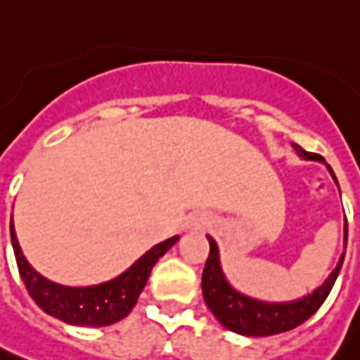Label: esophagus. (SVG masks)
<instances>
[{"mask_svg": "<svg viewBox=\"0 0 360 360\" xmlns=\"http://www.w3.org/2000/svg\"><path fill=\"white\" fill-rule=\"evenodd\" d=\"M207 225H209V219L205 217V215H195L189 221V227H193V229H203Z\"/></svg>", "mask_w": 360, "mask_h": 360, "instance_id": "34e87169", "label": "esophagus"}]
</instances>
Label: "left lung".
I'll list each match as a JSON object with an SVG mask.
<instances>
[{"label":"left lung","mask_w":360,"mask_h":360,"mask_svg":"<svg viewBox=\"0 0 360 360\" xmlns=\"http://www.w3.org/2000/svg\"><path fill=\"white\" fill-rule=\"evenodd\" d=\"M292 149L297 151V155L301 159L319 161V163L327 165L323 157L309 153V151L301 149L299 145H292ZM327 169L330 177L337 183V187H339V181L335 177L330 165H327ZM347 233L349 231H347V219H345V237H342L345 249H347ZM207 239H209L211 251L207 257L203 279H201L205 303L223 327L237 333V335H243V337H269V335H279V333L303 325L304 321L315 315L319 307L325 303V299L328 297V292H330L335 281L341 273L342 261H345V251H342L337 266L330 271L327 279L323 281V285H319L313 292L304 295L301 299H295V301L269 303V301H261V299H255V297L237 291L231 285L225 277V273H223V266H221L217 241L209 235H207Z\"/></svg>","instance_id":"obj_1"}]
</instances>
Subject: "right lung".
<instances>
[{
    "label": "right lung",
    "mask_w": 360,
    "mask_h": 360,
    "mask_svg": "<svg viewBox=\"0 0 360 360\" xmlns=\"http://www.w3.org/2000/svg\"><path fill=\"white\" fill-rule=\"evenodd\" d=\"M9 233H11V245H13V253L18 261L19 275L33 301L39 309H44L47 315L56 316L59 321L68 325H75V327H107L125 319L145 289L151 269L175 243L179 241V235H175L167 241L151 247L115 279L99 283V285H89V287H65V285L45 279L44 275H39L27 263L25 255L19 247L15 227H13V215L9 223Z\"/></svg>",
    "instance_id": "right-lung-1"
}]
</instances>
